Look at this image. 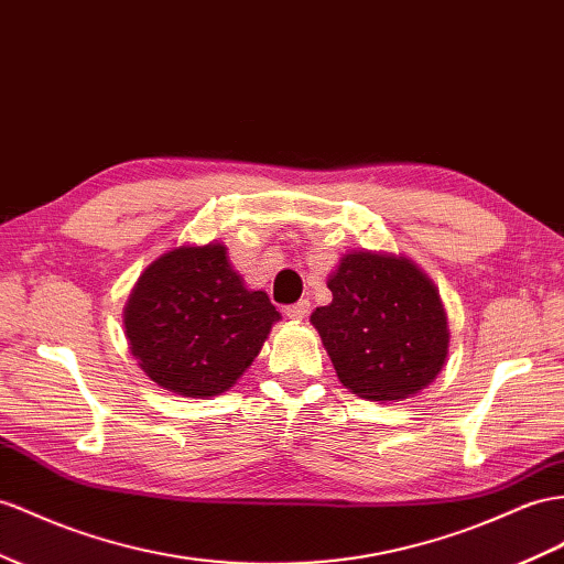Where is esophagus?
Listing matches in <instances>:
<instances>
[{"label": "esophagus", "instance_id": "34e87169", "mask_svg": "<svg viewBox=\"0 0 564 564\" xmlns=\"http://www.w3.org/2000/svg\"><path fill=\"white\" fill-rule=\"evenodd\" d=\"M307 314H310V300H300V302H295V305L285 307V316L293 322H302Z\"/></svg>", "mask_w": 564, "mask_h": 564}]
</instances>
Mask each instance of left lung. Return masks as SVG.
Segmentation results:
<instances>
[{
  "mask_svg": "<svg viewBox=\"0 0 564 564\" xmlns=\"http://www.w3.org/2000/svg\"><path fill=\"white\" fill-rule=\"evenodd\" d=\"M334 300L310 316L340 383L398 402L436 381L451 348L438 288L410 257L352 250L328 273Z\"/></svg>",
  "mask_w": 564,
  "mask_h": 564,
  "instance_id": "1",
  "label": "left lung"
}]
</instances>
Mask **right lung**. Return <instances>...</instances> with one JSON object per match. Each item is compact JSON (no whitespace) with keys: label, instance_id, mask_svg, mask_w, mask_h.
I'll return each instance as SVG.
<instances>
[{"label":"right lung","instance_id":"1","mask_svg":"<svg viewBox=\"0 0 564 564\" xmlns=\"http://www.w3.org/2000/svg\"><path fill=\"white\" fill-rule=\"evenodd\" d=\"M279 319L269 295L250 291L230 267L224 242L159 254L123 307L126 340L140 369L185 398L228 391Z\"/></svg>","mask_w":564,"mask_h":564}]
</instances>
